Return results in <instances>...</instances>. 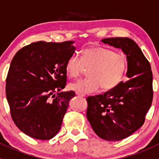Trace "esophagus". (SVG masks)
<instances>
[{"instance_id": "obj_1", "label": "esophagus", "mask_w": 159, "mask_h": 159, "mask_svg": "<svg viewBox=\"0 0 159 159\" xmlns=\"http://www.w3.org/2000/svg\"><path fill=\"white\" fill-rule=\"evenodd\" d=\"M76 95H77V96H78V97H85V95H84V94H81V93H76Z\"/></svg>"}]
</instances>
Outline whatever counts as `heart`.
I'll list each match as a JSON object with an SVG mask.
<instances>
[{"label": "heart", "instance_id": "1", "mask_svg": "<svg viewBox=\"0 0 159 159\" xmlns=\"http://www.w3.org/2000/svg\"><path fill=\"white\" fill-rule=\"evenodd\" d=\"M128 70V59L120 52L101 47L85 48L81 57H70L66 71L70 78H77L88 70L89 78L70 83L69 89L79 93H92L100 88L111 90L123 81Z\"/></svg>", "mask_w": 159, "mask_h": 159}]
</instances>
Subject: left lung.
Instances as JSON below:
<instances>
[{
	"mask_svg": "<svg viewBox=\"0 0 159 159\" xmlns=\"http://www.w3.org/2000/svg\"><path fill=\"white\" fill-rule=\"evenodd\" d=\"M104 43L120 48L128 59L125 82L104 94L89 97L86 116L94 132L108 141H119L136 131L144 124L153 99L150 62L134 40L108 38Z\"/></svg>",
	"mask_w": 159,
	"mask_h": 159,
	"instance_id": "1",
	"label": "left lung"
}]
</instances>
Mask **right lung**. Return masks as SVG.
Returning a JSON list of instances; mask_svg holds the SVG:
<instances>
[{"instance_id": "right-lung-1", "label": "right lung", "mask_w": 159, "mask_h": 159, "mask_svg": "<svg viewBox=\"0 0 159 159\" xmlns=\"http://www.w3.org/2000/svg\"><path fill=\"white\" fill-rule=\"evenodd\" d=\"M74 43H32L17 51L11 62L5 88L11 116L31 138L51 139L61 128L75 96L74 91L60 92L66 83V61L76 49Z\"/></svg>"}]
</instances>
